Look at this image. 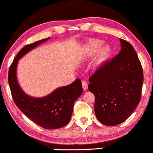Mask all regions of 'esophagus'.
Segmentation results:
<instances>
[{"mask_svg":"<svg viewBox=\"0 0 153 153\" xmlns=\"http://www.w3.org/2000/svg\"><path fill=\"white\" fill-rule=\"evenodd\" d=\"M82 86L84 91H86L88 89V83L86 81H82Z\"/></svg>","mask_w":153,"mask_h":153,"instance_id":"esophagus-1","label":"esophagus"}]
</instances>
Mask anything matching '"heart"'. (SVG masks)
<instances>
[{"instance_id":"b5f03b06","label":"heart","mask_w":153,"mask_h":153,"mask_svg":"<svg viewBox=\"0 0 153 153\" xmlns=\"http://www.w3.org/2000/svg\"><path fill=\"white\" fill-rule=\"evenodd\" d=\"M103 41L100 39H91L85 43L83 49V56L86 59L92 58L96 54L94 65L100 67L111 58L112 48L110 44L102 46Z\"/></svg>"}]
</instances>
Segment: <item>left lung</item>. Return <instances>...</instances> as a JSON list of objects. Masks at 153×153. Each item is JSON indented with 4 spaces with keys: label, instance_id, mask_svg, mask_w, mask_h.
Here are the masks:
<instances>
[{
    "label": "left lung",
    "instance_id": "8db88e82",
    "mask_svg": "<svg viewBox=\"0 0 153 153\" xmlns=\"http://www.w3.org/2000/svg\"><path fill=\"white\" fill-rule=\"evenodd\" d=\"M121 49L90 77L88 88L95 96L97 118L106 126L122 123L140 102L143 71L134 47L120 39Z\"/></svg>",
    "mask_w": 153,
    "mask_h": 153
}]
</instances>
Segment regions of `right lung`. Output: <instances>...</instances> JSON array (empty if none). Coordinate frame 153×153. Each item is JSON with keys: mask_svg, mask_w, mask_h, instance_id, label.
<instances>
[{"mask_svg": "<svg viewBox=\"0 0 153 153\" xmlns=\"http://www.w3.org/2000/svg\"><path fill=\"white\" fill-rule=\"evenodd\" d=\"M49 38L27 45L20 50L10 66L8 84L15 104L28 118L46 129H56L66 126L70 120L74 102L83 93L81 80L77 78L71 84L59 87L46 97H33L22 89L16 76L20 59Z\"/></svg>", "mask_w": 153, "mask_h": 153, "instance_id": "1", "label": "right lung"}]
</instances>
